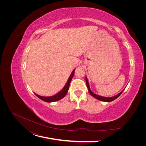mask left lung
Wrapping results in <instances>:
<instances>
[{
  "label": "left lung",
  "instance_id": "obj_1",
  "mask_svg": "<svg viewBox=\"0 0 146 146\" xmlns=\"http://www.w3.org/2000/svg\"><path fill=\"white\" fill-rule=\"evenodd\" d=\"M86 86H87V88H88V91H89V94H90L93 97H94L95 98L98 99V100L102 101H104V102H111V101L115 100V99H117L118 97H119V96L121 95V94L122 92H123V91L124 90H124H122V91L121 92H120L119 94L117 95L116 96H113V97H110V98L104 97V96H99V95H96V94H94V93L92 92L91 91V90H90V87H89V83H88V79H87L86 77Z\"/></svg>",
  "mask_w": 146,
  "mask_h": 146
}]
</instances>
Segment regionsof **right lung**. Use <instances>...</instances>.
I'll use <instances>...</instances> for the list:
<instances>
[{
    "label": "right lung",
    "instance_id": "add662e5",
    "mask_svg": "<svg viewBox=\"0 0 146 146\" xmlns=\"http://www.w3.org/2000/svg\"><path fill=\"white\" fill-rule=\"evenodd\" d=\"M74 70H75V69L73 70L72 73H71L70 77H69V78L66 84V85L63 88V89L61 90L60 92H59L58 94H57L56 95L52 96H48V97L41 96H40V95H38L34 93L35 95L38 98H39L40 99H41V100H42L45 102H55V101L60 100V99L63 98L67 93L68 88H69V86H70V82H71L73 77V76H74Z\"/></svg>",
    "mask_w": 146,
    "mask_h": 146
}]
</instances>
